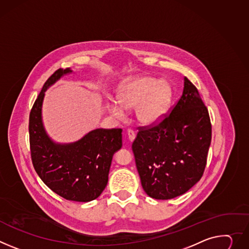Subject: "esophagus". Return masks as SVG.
<instances>
[{
	"label": "esophagus",
	"instance_id": "obj_1",
	"mask_svg": "<svg viewBox=\"0 0 249 249\" xmlns=\"http://www.w3.org/2000/svg\"><path fill=\"white\" fill-rule=\"evenodd\" d=\"M127 136H128V139L129 141H134L135 137H136V135H135V132L132 130V129H128L127 130Z\"/></svg>",
	"mask_w": 249,
	"mask_h": 249
}]
</instances>
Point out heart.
Here are the masks:
<instances>
[{
    "instance_id": "b5f03b06",
    "label": "heart",
    "mask_w": 249,
    "mask_h": 249,
    "mask_svg": "<svg viewBox=\"0 0 249 249\" xmlns=\"http://www.w3.org/2000/svg\"><path fill=\"white\" fill-rule=\"evenodd\" d=\"M172 86L163 79L141 75L126 79L118 88L117 102L109 101L107 109L118 118L125 115V110L135 108L138 122L152 126L163 120L172 102Z\"/></svg>"
}]
</instances>
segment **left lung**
I'll list each match as a JSON object with an SVG mask.
<instances>
[{"label":"left lung","mask_w":249,"mask_h":249,"mask_svg":"<svg viewBox=\"0 0 249 249\" xmlns=\"http://www.w3.org/2000/svg\"><path fill=\"white\" fill-rule=\"evenodd\" d=\"M211 141L208 108L185 77L183 94L170 114L155 126L139 127L132 144L146 194L170 199L188 192L202 177Z\"/></svg>","instance_id":"8db88e82"}]
</instances>
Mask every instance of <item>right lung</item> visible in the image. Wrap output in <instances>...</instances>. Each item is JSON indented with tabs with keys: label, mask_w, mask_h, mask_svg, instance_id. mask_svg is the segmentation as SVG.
Instances as JSON below:
<instances>
[{
	"label": "right lung",
	"mask_w": 249,
	"mask_h": 249,
	"mask_svg": "<svg viewBox=\"0 0 249 249\" xmlns=\"http://www.w3.org/2000/svg\"><path fill=\"white\" fill-rule=\"evenodd\" d=\"M71 69L57 70L43 84L30 113V146L34 168L53 192L65 199L86 202L97 198L108 183L113 155L122 147V129H95L80 140L53 142L43 127L41 107L47 89Z\"/></svg>",
	"instance_id": "obj_1"
}]
</instances>
